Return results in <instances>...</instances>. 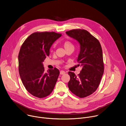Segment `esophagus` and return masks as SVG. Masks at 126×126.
<instances>
[{"mask_svg": "<svg viewBox=\"0 0 126 126\" xmlns=\"http://www.w3.org/2000/svg\"><path fill=\"white\" fill-rule=\"evenodd\" d=\"M65 72L64 71H63V70H61V71H60V74H61V75L64 74H65Z\"/></svg>", "mask_w": 126, "mask_h": 126, "instance_id": "1", "label": "esophagus"}]
</instances>
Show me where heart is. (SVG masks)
Segmentation results:
<instances>
[{
  "label": "heart",
  "mask_w": 126,
  "mask_h": 126,
  "mask_svg": "<svg viewBox=\"0 0 126 126\" xmlns=\"http://www.w3.org/2000/svg\"><path fill=\"white\" fill-rule=\"evenodd\" d=\"M63 47L66 50H67L70 48H71V47H74L73 45L69 41H65L63 43Z\"/></svg>",
  "instance_id": "heart-1"
}]
</instances>
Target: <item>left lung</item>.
<instances>
[{"label": "left lung", "mask_w": 126, "mask_h": 126, "mask_svg": "<svg viewBox=\"0 0 126 126\" xmlns=\"http://www.w3.org/2000/svg\"><path fill=\"white\" fill-rule=\"evenodd\" d=\"M66 33L80 44V52L77 61L79 63L78 65L82 67L78 76L73 72H68L70 80L68 86L74 94L84 98L96 90L103 74L102 47L99 41L85 30L73 29Z\"/></svg>", "instance_id": "left-lung-1"}]
</instances>
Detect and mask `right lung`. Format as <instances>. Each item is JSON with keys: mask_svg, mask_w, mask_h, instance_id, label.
<instances>
[{"mask_svg": "<svg viewBox=\"0 0 126 126\" xmlns=\"http://www.w3.org/2000/svg\"><path fill=\"white\" fill-rule=\"evenodd\" d=\"M54 32H37L30 35L22 45L18 55V69L22 82L32 95L40 98L53 91L60 74L55 67L45 71L43 62L49 55L52 44L61 37Z\"/></svg>", "mask_w": 126, "mask_h": 126, "instance_id": "1", "label": "right lung"}]
</instances>
